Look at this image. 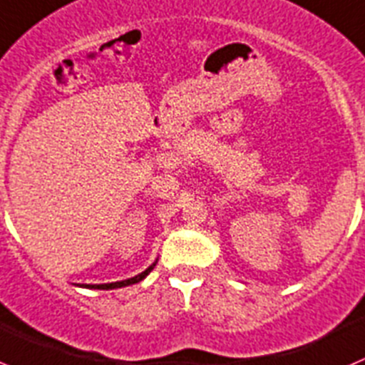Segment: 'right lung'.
<instances>
[{"label": "right lung", "mask_w": 365, "mask_h": 365, "mask_svg": "<svg viewBox=\"0 0 365 365\" xmlns=\"http://www.w3.org/2000/svg\"><path fill=\"white\" fill-rule=\"evenodd\" d=\"M154 265L156 264H153L150 265L149 269H145V271L143 272H140V274H138V277H134V278H129V280H121V282H113V284H98V285H83V287H91V289H118V287H125V285H133V284H138V282H142L143 278L147 277V274H149L150 271H153L154 269Z\"/></svg>", "instance_id": "add662e5"}]
</instances>
